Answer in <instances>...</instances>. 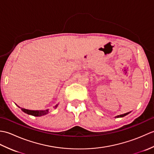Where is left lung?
I'll return each mask as SVG.
<instances>
[{"label": "left lung", "instance_id": "1", "mask_svg": "<svg viewBox=\"0 0 154 154\" xmlns=\"http://www.w3.org/2000/svg\"><path fill=\"white\" fill-rule=\"evenodd\" d=\"M129 112H127V113H125V114H120V115H118L116 116L115 118H120V117H123V116H125L126 115H127V114H128Z\"/></svg>", "mask_w": 154, "mask_h": 154}]
</instances>
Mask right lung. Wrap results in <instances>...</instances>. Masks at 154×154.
I'll return each mask as SVG.
<instances>
[{"label":"right lung","instance_id":"1","mask_svg":"<svg viewBox=\"0 0 154 154\" xmlns=\"http://www.w3.org/2000/svg\"><path fill=\"white\" fill-rule=\"evenodd\" d=\"M58 104H56L54 106V109H56L57 107ZM21 110L23 111V112L26 113L28 114H30V115H32L34 116H44L45 115V114H48L49 112V110H28V109H21Z\"/></svg>","mask_w":154,"mask_h":154}]
</instances>
